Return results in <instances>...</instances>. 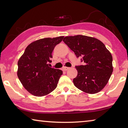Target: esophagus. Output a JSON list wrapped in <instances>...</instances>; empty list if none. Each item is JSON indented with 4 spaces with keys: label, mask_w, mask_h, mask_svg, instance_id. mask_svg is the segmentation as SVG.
<instances>
[{
    "label": "esophagus",
    "mask_w": 128,
    "mask_h": 128,
    "mask_svg": "<svg viewBox=\"0 0 128 128\" xmlns=\"http://www.w3.org/2000/svg\"><path fill=\"white\" fill-rule=\"evenodd\" d=\"M69 69V67H66V66H64L63 68H62V70H63L64 71H66L67 70H68V69Z\"/></svg>",
    "instance_id": "1"
}]
</instances>
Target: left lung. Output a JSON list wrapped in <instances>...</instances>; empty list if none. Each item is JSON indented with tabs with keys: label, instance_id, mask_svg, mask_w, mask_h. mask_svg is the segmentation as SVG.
<instances>
[{
	"label": "left lung",
	"instance_id": "left-lung-1",
	"mask_svg": "<svg viewBox=\"0 0 128 128\" xmlns=\"http://www.w3.org/2000/svg\"><path fill=\"white\" fill-rule=\"evenodd\" d=\"M64 42L77 58L82 57L84 65L76 66V87L88 94L100 92L108 83L113 72L112 56L105 45L96 38L86 36H67Z\"/></svg>",
	"mask_w": 128,
	"mask_h": 128
}]
</instances>
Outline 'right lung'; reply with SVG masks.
Returning a JSON list of instances; mask_svg holds the SVG:
<instances>
[{"instance_id": "1", "label": "right lung", "mask_w": 128, "mask_h": 128, "mask_svg": "<svg viewBox=\"0 0 128 128\" xmlns=\"http://www.w3.org/2000/svg\"><path fill=\"white\" fill-rule=\"evenodd\" d=\"M63 36L40 39L28 45L18 61L17 76L24 87L36 96L48 94L57 87L62 74L60 69L51 68L52 52Z\"/></svg>"}]
</instances>
